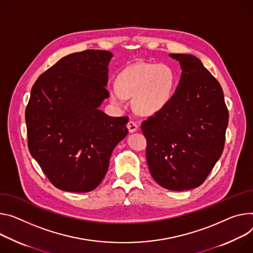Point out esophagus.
I'll return each mask as SVG.
<instances>
[{
	"mask_svg": "<svg viewBox=\"0 0 253 253\" xmlns=\"http://www.w3.org/2000/svg\"><path fill=\"white\" fill-rule=\"evenodd\" d=\"M127 128L130 133H134L137 131V129H138V125H137V123H135L133 121H129L127 124Z\"/></svg>",
	"mask_w": 253,
	"mask_h": 253,
	"instance_id": "1",
	"label": "esophagus"
}]
</instances>
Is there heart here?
<instances>
[{"label":"heart","mask_w":253,"mask_h":253,"mask_svg":"<svg viewBox=\"0 0 253 253\" xmlns=\"http://www.w3.org/2000/svg\"><path fill=\"white\" fill-rule=\"evenodd\" d=\"M116 85L109 87V98L113 105L123 107L126 98H132V107L136 113L152 116L171 100L175 75L167 64L137 63L118 75Z\"/></svg>","instance_id":"b5f03b06"}]
</instances>
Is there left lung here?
Returning a JSON list of instances; mask_svg holds the SVG:
<instances>
[{"label": "left lung", "instance_id": "obj_1", "mask_svg": "<svg viewBox=\"0 0 253 253\" xmlns=\"http://www.w3.org/2000/svg\"><path fill=\"white\" fill-rule=\"evenodd\" d=\"M181 76L169 103L142 122L154 180L170 191L201 186L220 158L229 114L218 81L191 54L170 53Z\"/></svg>", "mask_w": 253, "mask_h": 253}]
</instances>
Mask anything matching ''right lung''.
I'll return each mask as SVG.
<instances>
[{"instance_id": "obj_1", "label": "right lung", "mask_w": 253, "mask_h": 253, "mask_svg": "<svg viewBox=\"0 0 253 253\" xmlns=\"http://www.w3.org/2000/svg\"><path fill=\"white\" fill-rule=\"evenodd\" d=\"M112 57L94 49L64 56L32 86L25 112L29 151L59 190H95L112 151L128 134V117H111L99 109L109 98Z\"/></svg>"}]
</instances>
